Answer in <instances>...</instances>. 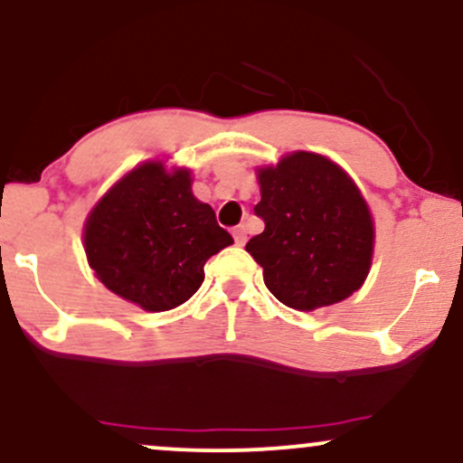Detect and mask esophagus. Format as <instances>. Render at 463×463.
I'll list each match as a JSON object with an SVG mask.
<instances>
[{
	"label": "esophagus",
	"instance_id": "obj_1",
	"mask_svg": "<svg viewBox=\"0 0 463 463\" xmlns=\"http://www.w3.org/2000/svg\"><path fill=\"white\" fill-rule=\"evenodd\" d=\"M232 237H235V243H237V246H243V243H246V239H248V231H246V226H237L235 231H232Z\"/></svg>",
	"mask_w": 463,
	"mask_h": 463
}]
</instances>
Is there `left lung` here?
Masks as SVG:
<instances>
[{"mask_svg":"<svg viewBox=\"0 0 463 463\" xmlns=\"http://www.w3.org/2000/svg\"><path fill=\"white\" fill-rule=\"evenodd\" d=\"M265 222L246 250L263 268L265 287L283 305L313 311L348 298L364 285L374 224L364 195L339 165L294 152L257 172Z\"/></svg>","mask_w":463,"mask_h":463,"instance_id":"8db88e82","label":"left lung"}]
</instances>
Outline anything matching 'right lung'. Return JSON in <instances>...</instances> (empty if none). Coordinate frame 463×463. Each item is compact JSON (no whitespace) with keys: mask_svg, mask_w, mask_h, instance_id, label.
Listing matches in <instances>:
<instances>
[{"mask_svg":"<svg viewBox=\"0 0 463 463\" xmlns=\"http://www.w3.org/2000/svg\"><path fill=\"white\" fill-rule=\"evenodd\" d=\"M215 211L191 194L189 169L147 161L104 195L84 224L95 276L146 311L187 302L204 280V263L231 246Z\"/></svg>","mask_w":463,"mask_h":463,"instance_id":"add662e5","label":"right lung"}]
</instances>
